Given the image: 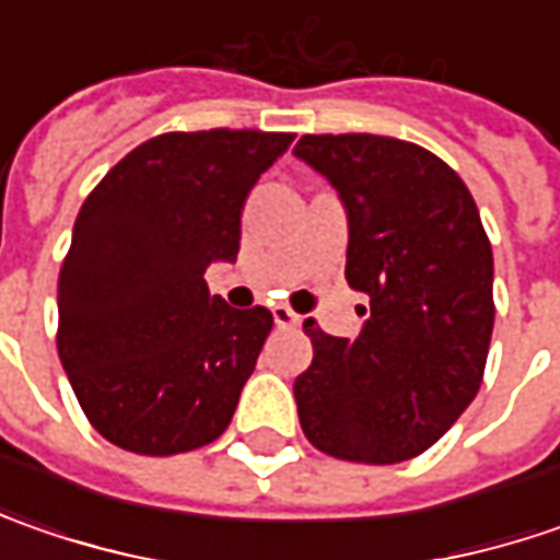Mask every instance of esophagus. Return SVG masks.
Here are the masks:
<instances>
[{
	"label": "esophagus",
	"mask_w": 560,
	"mask_h": 560,
	"mask_svg": "<svg viewBox=\"0 0 560 560\" xmlns=\"http://www.w3.org/2000/svg\"><path fill=\"white\" fill-rule=\"evenodd\" d=\"M270 312H273V324L277 327H299V320H302L299 314L292 312L290 305H273Z\"/></svg>",
	"instance_id": "obj_1"
}]
</instances>
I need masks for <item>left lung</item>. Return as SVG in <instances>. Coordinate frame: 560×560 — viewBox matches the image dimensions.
<instances>
[{"instance_id":"obj_1","label":"left lung","mask_w":560,"mask_h":560,"mask_svg":"<svg viewBox=\"0 0 560 560\" xmlns=\"http://www.w3.org/2000/svg\"><path fill=\"white\" fill-rule=\"evenodd\" d=\"M295 155L346 202V280L371 302L355 339L305 320L314 358L292 386L299 423L342 462H408L483 383L495 302L480 211L462 177L418 142L305 133Z\"/></svg>"}]
</instances>
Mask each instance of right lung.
Instances as JSON below:
<instances>
[{"mask_svg": "<svg viewBox=\"0 0 560 560\" xmlns=\"http://www.w3.org/2000/svg\"><path fill=\"white\" fill-rule=\"evenodd\" d=\"M292 133H162L86 196L58 270V358L86 420L137 455L214 442L236 411L273 317L211 295L233 261L252 186Z\"/></svg>", "mask_w": 560, "mask_h": 560, "instance_id": "1", "label": "right lung"}]
</instances>
